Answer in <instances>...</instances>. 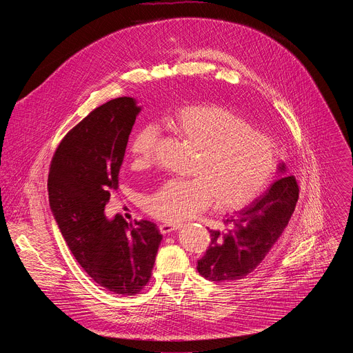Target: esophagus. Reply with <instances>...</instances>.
I'll list each match as a JSON object with an SVG mask.
<instances>
[{
	"label": "esophagus",
	"mask_w": 353,
	"mask_h": 353,
	"mask_svg": "<svg viewBox=\"0 0 353 353\" xmlns=\"http://www.w3.org/2000/svg\"><path fill=\"white\" fill-rule=\"evenodd\" d=\"M180 226H181V225H179V223H173V225H170V223H161V225H159V229H161V232H162L163 234H166V233H170V232H173V230L180 229Z\"/></svg>",
	"instance_id": "1"
}]
</instances>
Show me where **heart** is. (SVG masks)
Masks as SVG:
<instances>
[{
	"label": "heart",
	"mask_w": 353,
	"mask_h": 353,
	"mask_svg": "<svg viewBox=\"0 0 353 353\" xmlns=\"http://www.w3.org/2000/svg\"><path fill=\"white\" fill-rule=\"evenodd\" d=\"M176 132L196 150L190 176L163 181L145 198V210L159 221L176 223L212 205L237 211L253 201L271 181L276 169L272 139L236 113L221 106H185L172 117ZM158 131L139 128L130 150L132 166L146 168L154 155Z\"/></svg>",
	"instance_id": "b5f03b06"
}]
</instances>
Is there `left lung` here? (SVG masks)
Segmentation results:
<instances>
[{
    "mask_svg": "<svg viewBox=\"0 0 353 353\" xmlns=\"http://www.w3.org/2000/svg\"><path fill=\"white\" fill-rule=\"evenodd\" d=\"M278 173L281 179L263 195L225 219L221 230H210V247L196 265L201 276L212 282L241 279L264 260L288 226L299 198L297 183L286 176L285 163Z\"/></svg>",
    "mask_w": 353,
    "mask_h": 353,
    "instance_id": "left-lung-1",
    "label": "left lung"
}]
</instances>
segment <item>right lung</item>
I'll return each mask as SVG.
<instances>
[{
    "label": "right lung",
    "instance_id": "add662e5",
    "mask_svg": "<svg viewBox=\"0 0 353 353\" xmlns=\"http://www.w3.org/2000/svg\"><path fill=\"white\" fill-rule=\"evenodd\" d=\"M134 97L94 109L59 145L48 173V203L79 265L100 286L132 296L149 281L162 234L154 222L109 219L128 138L141 112Z\"/></svg>",
    "mask_w": 353,
    "mask_h": 353
}]
</instances>
